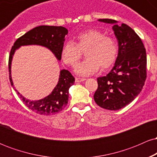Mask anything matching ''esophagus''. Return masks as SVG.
I'll list each match as a JSON object with an SVG mask.
<instances>
[{
    "instance_id": "obj_1",
    "label": "esophagus",
    "mask_w": 157,
    "mask_h": 157,
    "mask_svg": "<svg viewBox=\"0 0 157 157\" xmlns=\"http://www.w3.org/2000/svg\"><path fill=\"white\" fill-rule=\"evenodd\" d=\"M86 79L85 78H80V77H76L75 78V81H76V82H82V81H85Z\"/></svg>"
}]
</instances>
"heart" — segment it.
<instances>
[{"label": "heart", "instance_id": "b5f03b06", "mask_svg": "<svg viewBox=\"0 0 157 157\" xmlns=\"http://www.w3.org/2000/svg\"><path fill=\"white\" fill-rule=\"evenodd\" d=\"M85 52L87 58L75 68V72L88 76L96 72L100 67L107 69L114 63L118 55L117 41L110 36L97 29H89L79 34L77 42L68 41L61 51L62 60L69 66H75Z\"/></svg>", "mask_w": 157, "mask_h": 157}]
</instances>
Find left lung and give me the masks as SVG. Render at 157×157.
I'll list each match as a JSON object with an SVG mask.
<instances>
[{
	"label": "left lung",
	"instance_id": "1",
	"mask_svg": "<svg viewBox=\"0 0 157 157\" xmlns=\"http://www.w3.org/2000/svg\"><path fill=\"white\" fill-rule=\"evenodd\" d=\"M99 21L113 24L119 51L111 71L97 78L98 88L94 99L102 109L117 111L128 105L141 92L147 77L146 51L141 38L130 26L118 24L112 19Z\"/></svg>",
	"mask_w": 157,
	"mask_h": 157
}]
</instances>
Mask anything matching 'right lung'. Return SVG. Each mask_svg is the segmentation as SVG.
Listing matches in <instances>:
<instances>
[{"label":"right lung","instance_id":"right-lung-1","mask_svg":"<svg viewBox=\"0 0 157 157\" xmlns=\"http://www.w3.org/2000/svg\"><path fill=\"white\" fill-rule=\"evenodd\" d=\"M67 29L63 26H40L27 32L17 39L11 48L9 57V71L11 85L13 86L11 77V63L15 50L21 46L40 45L48 48L53 52L58 60H61V51L63 46ZM75 77L68 70L63 69L60 72L59 81L52 92L42 100L31 101L24 98L17 91L19 97L29 109L41 115H53L59 113L66 107L68 101V89L75 83Z\"/></svg>","mask_w":157,"mask_h":157}]
</instances>
